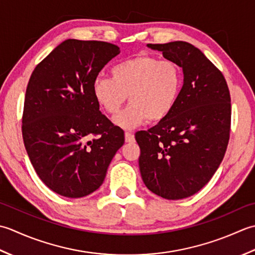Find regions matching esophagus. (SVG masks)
Segmentation results:
<instances>
[{"mask_svg": "<svg viewBox=\"0 0 255 255\" xmlns=\"http://www.w3.org/2000/svg\"><path fill=\"white\" fill-rule=\"evenodd\" d=\"M126 142L127 143H132V142H134V134L132 133V132H126Z\"/></svg>", "mask_w": 255, "mask_h": 255, "instance_id": "esophagus-1", "label": "esophagus"}]
</instances>
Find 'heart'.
Masks as SVG:
<instances>
[{
    "instance_id": "obj_1",
    "label": "heart",
    "mask_w": 255,
    "mask_h": 255,
    "mask_svg": "<svg viewBox=\"0 0 255 255\" xmlns=\"http://www.w3.org/2000/svg\"><path fill=\"white\" fill-rule=\"evenodd\" d=\"M111 78L98 77L92 93L98 105L116 116L128 98L129 105L114 119L117 126L133 128L147 120L159 122L169 116L178 101L184 74L173 60L139 55L118 62Z\"/></svg>"
}]
</instances>
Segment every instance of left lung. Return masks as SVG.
I'll list each match as a JSON object with an SVG mask.
<instances>
[{"mask_svg":"<svg viewBox=\"0 0 255 255\" xmlns=\"http://www.w3.org/2000/svg\"><path fill=\"white\" fill-rule=\"evenodd\" d=\"M184 72L174 110L147 131L135 133L145 186L165 199L187 198L211 179L230 137L231 98L222 72L186 41L147 44Z\"/></svg>","mask_w":255,"mask_h":255,"instance_id":"left-lung-1","label":"left lung"}]
</instances>
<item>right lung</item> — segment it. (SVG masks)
<instances>
[{
    "label": "right lung",
    "mask_w": 255,
    "mask_h": 255,
    "mask_svg": "<svg viewBox=\"0 0 255 255\" xmlns=\"http://www.w3.org/2000/svg\"><path fill=\"white\" fill-rule=\"evenodd\" d=\"M119 54L107 41L67 39L29 78L23 141L36 174L56 194L80 198L97 190L124 144L123 129L100 112L92 93L99 72Z\"/></svg>",
    "instance_id": "add662e5"
}]
</instances>
